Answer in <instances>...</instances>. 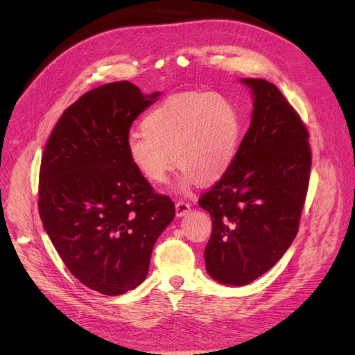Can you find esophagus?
Wrapping results in <instances>:
<instances>
[{
  "mask_svg": "<svg viewBox=\"0 0 355 355\" xmlns=\"http://www.w3.org/2000/svg\"><path fill=\"white\" fill-rule=\"evenodd\" d=\"M191 211V205L187 204V202H177L175 204V215L177 218L185 216Z\"/></svg>",
  "mask_w": 355,
  "mask_h": 355,
  "instance_id": "esophagus-1",
  "label": "esophagus"
}]
</instances>
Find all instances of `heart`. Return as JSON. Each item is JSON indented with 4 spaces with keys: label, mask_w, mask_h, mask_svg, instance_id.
I'll use <instances>...</instances> for the list:
<instances>
[{
    "label": "heart",
    "mask_w": 355,
    "mask_h": 355,
    "mask_svg": "<svg viewBox=\"0 0 355 355\" xmlns=\"http://www.w3.org/2000/svg\"><path fill=\"white\" fill-rule=\"evenodd\" d=\"M141 135L126 140L136 171L155 185L166 184L181 168L177 189L188 193L199 181L215 184L230 170L241 137V119L230 101L214 92H181L151 110Z\"/></svg>",
    "instance_id": "b5f03b06"
}]
</instances>
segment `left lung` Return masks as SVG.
<instances>
[{
	"instance_id": "8db88e82",
	"label": "left lung",
	"mask_w": 355,
	"mask_h": 355,
	"mask_svg": "<svg viewBox=\"0 0 355 355\" xmlns=\"http://www.w3.org/2000/svg\"><path fill=\"white\" fill-rule=\"evenodd\" d=\"M240 81L252 95L250 128L230 170L198 202L212 218L207 271L230 286L257 279L289 248L312 164L308 130L281 91L261 78Z\"/></svg>"
}]
</instances>
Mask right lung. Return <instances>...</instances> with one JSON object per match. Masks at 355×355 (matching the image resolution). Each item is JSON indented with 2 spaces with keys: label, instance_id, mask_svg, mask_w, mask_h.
Segmentation results:
<instances>
[{
  "label": "right lung",
  "instance_id": "obj_1",
  "mask_svg": "<svg viewBox=\"0 0 355 355\" xmlns=\"http://www.w3.org/2000/svg\"><path fill=\"white\" fill-rule=\"evenodd\" d=\"M160 95L129 81L91 89L63 112L43 151V227L69 271L104 295L144 281L153 245L175 216L174 202L153 192L126 155L133 121Z\"/></svg>",
  "mask_w": 355,
  "mask_h": 355
}]
</instances>
